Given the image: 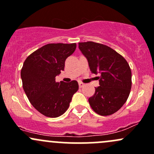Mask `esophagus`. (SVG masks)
<instances>
[{
	"label": "esophagus",
	"instance_id": "1",
	"mask_svg": "<svg viewBox=\"0 0 154 154\" xmlns=\"http://www.w3.org/2000/svg\"><path fill=\"white\" fill-rule=\"evenodd\" d=\"M79 87H80V88H82V87H83L84 86V84L82 83V82H79Z\"/></svg>",
	"mask_w": 154,
	"mask_h": 154
}]
</instances>
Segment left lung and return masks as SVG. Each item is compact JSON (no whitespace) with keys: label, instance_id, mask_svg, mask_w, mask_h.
Returning a JSON list of instances; mask_svg holds the SVG:
<instances>
[{"label":"left lung","instance_id":"obj_1","mask_svg":"<svg viewBox=\"0 0 154 154\" xmlns=\"http://www.w3.org/2000/svg\"><path fill=\"white\" fill-rule=\"evenodd\" d=\"M79 48L88 60L92 73L100 74V86L89 98L95 112L108 116L117 112L126 102L131 89V70L120 54L105 45L79 42Z\"/></svg>","mask_w":154,"mask_h":154}]
</instances>
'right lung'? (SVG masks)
I'll return each instance as SVG.
<instances>
[{
	"label": "right lung",
	"mask_w": 154,
	"mask_h": 154,
	"mask_svg": "<svg viewBox=\"0 0 154 154\" xmlns=\"http://www.w3.org/2000/svg\"><path fill=\"white\" fill-rule=\"evenodd\" d=\"M75 48V43L47 44L25 60L21 69L25 93L31 105L45 116L57 117L63 115L79 90L76 81L56 82V76L64 70L66 59Z\"/></svg>",
	"instance_id": "right-lung-1"
}]
</instances>
